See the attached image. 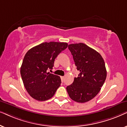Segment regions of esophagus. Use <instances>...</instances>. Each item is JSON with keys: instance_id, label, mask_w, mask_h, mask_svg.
Listing matches in <instances>:
<instances>
[{"instance_id": "esophagus-1", "label": "esophagus", "mask_w": 127, "mask_h": 127, "mask_svg": "<svg viewBox=\"0 0 127 127\" xmlns=\"http://www.w3.org/2000/svg\"><path fill=\"white\" fill-rule=\"evenodd\" d=\"M61 79H62V82H63L64 80V77H61Z\"/></svg>"}]
</instances>
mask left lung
<instances>
[{
  "instance_id": "8db88e82",
  "label": "left lung",
  "mask_w": 127,
  "mask_h": 127,
  "mask_svg": "<svg viewBox=\"0 0 127 127\" xmlns=\"http://www.w3.org/2000/svg\"><path fill=\"white\" fill-rule=\"evenodd\" d=\"M68 49L80 73L71 85L67 86V91L75 102H88L97 95L106 80L104 60L97 51L83 43L70 44Z\"/></svg>"
}]
</instances>
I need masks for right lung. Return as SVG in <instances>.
<instances>
[{"instance_id":"obj_1","label":"right lung","mask_w":127,"mask_h":127,"mask_svg":"<svg viewBox=\"0 0 127 127\" xmlns=\"http://www.w3.org/2000/svg\"><path fill=\"white\" fill-rule=\"evenodd\" d=\"M67 46L64 42H44L25 54L20 73L27 91L35 100L50 99L60 86V77L48 71L53 69L55 59Z\"/></svg>"}]
</instances>
